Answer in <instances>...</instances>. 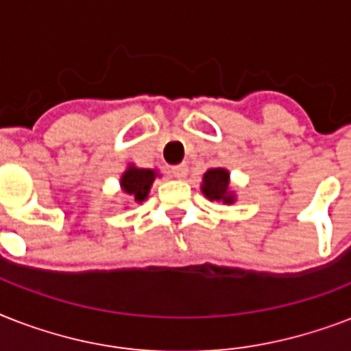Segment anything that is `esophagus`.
Listing matches in <instances>:
<instances>
[{"mask_svg": "<svg viewBox=\"0 0 351 351\" xmlns=\"http://www.w3.org/2000/svg\"><path fill=\"white\" fill-rule=\"evenodd\" d=\"M189 173V167L186 164H180V165H175V167H171V175L178 178V180H184Z\"/></svg>", "mask_w": 351, "mask_h": 351, "instance_id": "obj_1", "label": "esophagus"}]
</instances>
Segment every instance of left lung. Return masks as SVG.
Wrapping results in <instances>:
<instances>
[{
	"label": "left lung",
	"instance_id": "1",
	"mask_svg": "<svg viewBox=\"0 0 351 351\" xmlns=\"http://www.w3.org/2000/svg\"><path fill=\"white\" fill-rule=\"evenodd\" d=\"M202 193L213 202L222 204H233L234 193L230 191V171L217 167V169H209L204 175L202 180Z\"/></svg>",
	"mask_w": 351,
	"mask_h": 351
}]
</instances>
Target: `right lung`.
<instances>
[{
	"mask_svg": "<svg viewBox=\"0 0 351 351\" xmlns=\"http://www.w3.org/2000/svg\"><path fill=\"white\" fill-rule=\"evenodd\" d=\"M154 178H156V171L153 169H140L134 165H129L125 173L121 175L120 186L125 195L134 200V202H143L149 195V189L153 186Z\"/></svg>",
	"mask_w": 351,
	"mask_h": 351,
	"instance_id": "right-lung-1",
	"label": "right lung"
}]
</instances>
